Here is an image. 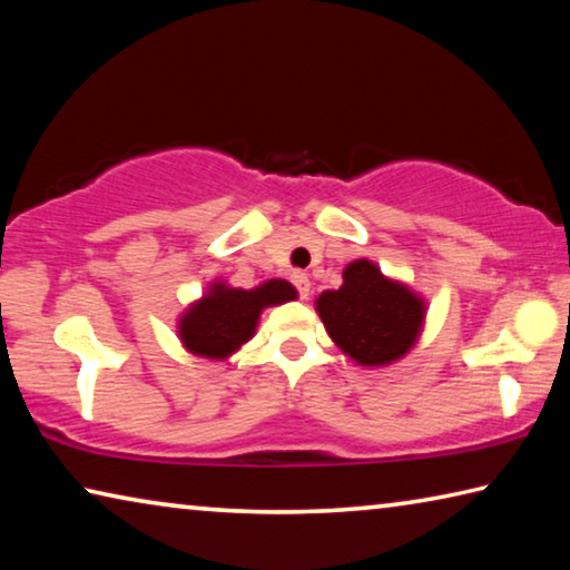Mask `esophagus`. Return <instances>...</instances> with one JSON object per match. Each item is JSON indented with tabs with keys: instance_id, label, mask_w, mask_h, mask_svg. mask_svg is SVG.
<instances>
[{
	"instance_id": "esophagus-1",
	"label": "esophagus",
	"mask_w": 570,
	"mask_h": 570,
	"mask_svg": "<svg viewBox=\"0 0 570 570\" xmlns=\"http://www.w3.org/2000/svg\"><path fill=\"white\" fill-rule=\"evenodd\" d=\"M292 282H294L296 292H298V296H302V298H306V296H308V292H312V282H308V276H306V274H294V276H292Z\"/></svg>"
}]
</instances>
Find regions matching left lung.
Wrapping results in <instances>:
<instances>
[{
    "label": "left lung",
    "instance_id": "left-lung-1",
    "mask_svg": "<svg viewBox=\"0 0 570 570\" xmlns=\"http://www.w3.org/2000/svg\"><path fill=\"white\" fill-rule=\"evenodd\" d=\"M344 284L322 292L316 314L332 342L362 366H387L417 344L424 326V298L407 284L380 272L370 258L344 268Z\"/></svg>",
    "mask_w": 570,
    "mask_h": 570
}]
</instances>
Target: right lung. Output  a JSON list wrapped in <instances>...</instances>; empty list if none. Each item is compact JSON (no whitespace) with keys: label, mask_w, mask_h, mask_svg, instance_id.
Returning <instances> with one entry per match:
<instances>
[{"label":"right lung","mask_w":570,"mask_h":570,"mask_svg":"<svg viewBox=\"0 0 570 570\" xmlns=\"http://www.w3.org/2000/svg\"><path fill=\"white\" fill-rule=\"evenodd\" d=\"M294 298L296 288L284 278H272L256 288H234L226 282H214L198 302L183 312L178 340L190 354L224 362L256 334L258 316L266 306Z\"/></svg>","instance_id":"1"}]
</instances>
